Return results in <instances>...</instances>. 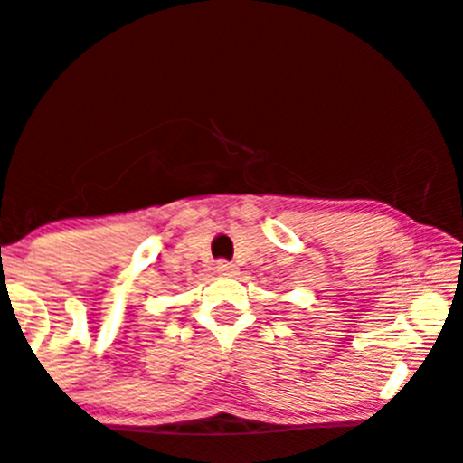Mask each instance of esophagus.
<instances>
[{
	"mask_svg": "<svg viewBox=\"0 0 463 463\" xmlns=\"http://www.w3.org/2000/svg\"><path fill=\"white\" fill-rule=\"evenodd\" d=\"M215 272L220 276H237V268L232 263H228V261H217Z\"/></svg>",
	"mask_w": 463,
	"mask_h": 463,
	"instance_id": "34e87169",
	"label": "esophagus"
}]
</instances>
